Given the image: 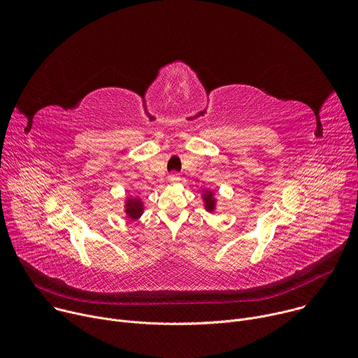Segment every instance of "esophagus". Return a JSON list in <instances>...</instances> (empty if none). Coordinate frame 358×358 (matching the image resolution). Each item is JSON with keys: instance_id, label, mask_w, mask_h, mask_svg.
I'll return each instance as SVG.
<instances>
[{"instance_id": "esophagus-1", "label": "esophagus", "mask_w": 358, "mask_h": 358, "mask_svg": "<svg viewBox=\"0 0 358 358\" xmlns=\"http://www.w3.org/2000/svg\"><path fill=\"white\" fill-rule=\"evenodd\" d=\"M169 181H170L171 184H178V182L181 181V177H180V174L173 173V174H170V176H169Z\"/></svg>"}]
</instances>
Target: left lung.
<instances>
[{"mask_svg":"<svg viewBox=\"0 0 358 358\" xmlns=\"http://www.w3.org/2000/svg\"><path fill=\"white\" fill-rule=\"evenodd\" d=\"M202 199H203V203H206V210L208 213H213L215 210V206H217V199H215L214 191H210V189L203 191Z\"/></svg>","mask_w":358,"mask_h":358,"instance_id":"left-lung-1","label":"left lung"}]
</instances>
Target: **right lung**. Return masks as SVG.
<instances>
[{
  "label": "right lung",
  "mask_w": 358,
  "mask_h": 358,
  "mask_svg": "<svg viewBox=\"0 0 358 358\" xmlns=\"http://www.w3.org/2000/svg\"><path fill=\"white\" fill-rule=\"evenodd\" d=\"M124 213L130 220H138L143 214L144 206H143V201L138 196H129L126 199L124 203Z\"/></svg>",
  "instance_id": "1"
}]
</instances>
